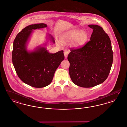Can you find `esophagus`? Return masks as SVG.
I'll list each match as a JSON object with an SVG mask.
<instances>
[{
    "label": "esophagus",
    "instance_id": "esophagus-1",
    "mask_svg": "<svg viewBox=\"0 0 127 127\" xmlns=\"http://www.w3.org/2000/svg\"><path fill=\"white\" fill-rule=\"evenodd\" d=\"M68 54H69V51H68L66 50V51H65L64 52V55L65 58H67Z\"/></svg>",
    "mask_w": 127,
    "mask_h": 127
}]
</instances>
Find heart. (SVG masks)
<instances>
[{
	"label": "heart",
	"instance_id": "heart-1",
	"mask_svg": "<svg viewBox=\"0 0 127 127\" xmlns=\"http://www.w3.org/2000/svg\"><path fill=\"white\" fill-rule=\"evenodd\" d=\"M87 37V34L85 31L74 29L63 34L60 37V41L62 43L66 44L73 41V46L78 48L85 43Z\"/></svg>",
	"mask_w": 127,
	"mask_h": 127
}]
</instances>
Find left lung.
Returning a JSON list of instances; mask_svg holds the SVG:
<instances>
[{
	"instance_id": "obj_1",
	"label": "left lung",
	"mask_w": 127,
	"mask_h": 127,
	"mask_svg": "<svg viewBox=\"0 0 127 127\" xmlns=\"http://www.w3.org/2000/svg\"><path fill=\"white\" fill-rule=\"evenodd\" d=\"M93 29L90 41L82 47L71 49L67 59L69 72L74 84L89 88L104 82L110 73L113 52L110 39L102 28L88 25Z\"/></svg>"
}]
</instances>
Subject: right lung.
<instances>
[{"mask_svg": "<svg viewBox=\"0 0 127 127\" xmlns=\"http://www.w3.org/2000/svg\"><path fill=\"white\" fill-rule=\"evenodd\" d=\"M44 23L26 27L17 35L13 44L12 61L19 78L25 84L36 88L49 85L61 62L64 60V51L50 53L44 47H38L29 52L26 44L33 30L46 28ZM51 40L55 42L53 37Z\"/></svg>", "mask_w": 127, "mask_h": 127, "instance_id": "1", "label": "right lung"}]
</instances>
